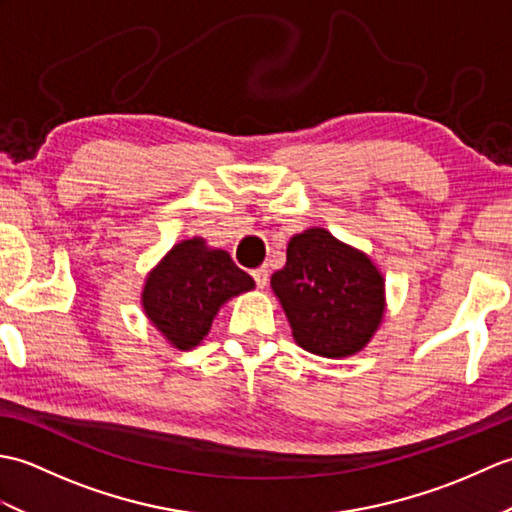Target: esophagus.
I'll list each match as a JSON object with an SVG mask.
<instances>
[{
	"label": "esophagus",
	"mask_w": 512,
	"mask_h": 512,
	"mask_svg": "<svg viewBox=\"0 0 512 512\" xmlns=\"http://www.w3.org/2000/svg\"><path fill=\"white\" fill-rule=\"evenodd\" d=\"M250 275H253L257 288H264V286L268 284V268H266V266H259V268H255L253 273H250Z\"/></svg>",
	"instance_id": "obj_1"
}]
</instances>
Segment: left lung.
<instances>
[{
	"label": "left lung",
	"instance_id": "8db88e82",
	"mask_svg": "<svg viewBox=\"0 0 512 512\" xmlns=\"http://www.w3.org/2000/svg\"><path fill=\"white\" fill-rule=\"evenodd\" d=\"M295 341L312 354L361 352L385 312V281L372 259L325 228L290 239L286 266L270 277Z\"/></svg>",
	"mask_w": 512,
	"mask_h": 512
}]
</instances>
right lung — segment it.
<instances>
[{
    "label": "right lung",
    "instance_id": "obj_1",
    "mask_svg": "<svg viewBox=\"0 0 512 512\" xmlns=\"http://www.w3.org/2000/svg\"><path fill=\"white\" fill-rule=\"evenodd\" d=\"M253 288V277L226 250H211L193 237L173 246L147 277L143 308L171 345L191 350L209 334L222 303Z\"/></svg>",
    "mask_w": 512,
    "mask_h": 512
}]
</instances>
